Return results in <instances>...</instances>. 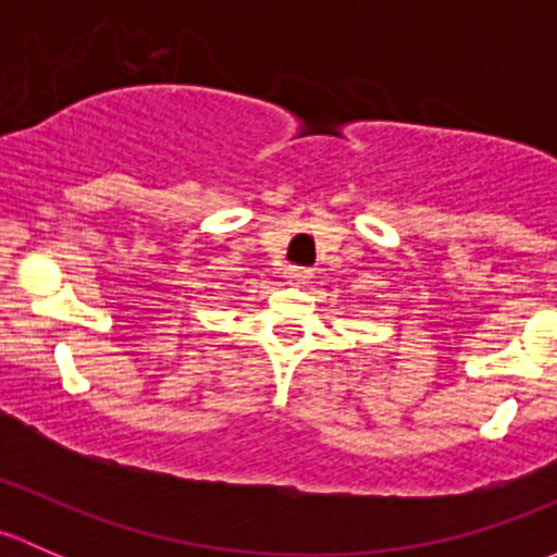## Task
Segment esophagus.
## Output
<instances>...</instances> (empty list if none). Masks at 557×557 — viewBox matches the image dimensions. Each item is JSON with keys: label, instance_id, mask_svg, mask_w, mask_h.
Listing matches in <instances>:
<instances>
[{"label": "esophagus", "instance_id": "obj_1", "mask_svg": "<svg viewBox=\"0 0 557 557\" xmlns=\"http://www.w3.org/2000/svg\"><path fill=\"white\" fill-rule=\"evenodd\" d=\"M285 277H288L290 285H307L312 280V272L301 267H288L285 269Z\"/></svg>", "mask_w": 557, "mask_h": 557}]
</instances>
